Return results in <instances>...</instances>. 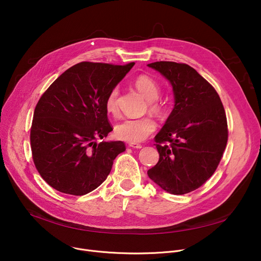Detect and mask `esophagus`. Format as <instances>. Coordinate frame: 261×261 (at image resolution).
<instances>
[{"mask_svg":"<svg viewBox=\"0 0 261 261\" xmlns=\"http://www.w3.org/2000/svg\"><path fill=\"white\" fill-rule=\"evenodd\" d=\"M129 147L134 148V149H141L143 146L141 144H138V143H129Z\"/></svg>","mask_w":261,"mask_h":261,"instance_id":"34e87169","label":"esophagus"}]
</instances>
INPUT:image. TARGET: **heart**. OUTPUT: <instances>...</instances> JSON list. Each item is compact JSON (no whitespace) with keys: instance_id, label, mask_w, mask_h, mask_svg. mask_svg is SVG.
<instances>
[{"instance_id":"1","label":"heart","mask_w":261,"mask_h":261,"mask_svg":"<svg viewBox=\"0 0 261 261\" xmlns=\"http://www.w3.org/2000/svg\"><path fill=\"white\" fill-rule=\"evenodd\" d=\"M134 86L138 89L147 100H149L150 111L161 114L164 111L163 105L158 101L161 95V88L158 82L148 75H140L135 78ZM117 97L118 88H113L107 95L105 100L106 110L111 114L117 112ZM156 128L154 119L150 116L141 118H126L119 121L115 126L114 133L116 138L129 143H140L147 139Z\"/></svg>"}]
</instances>
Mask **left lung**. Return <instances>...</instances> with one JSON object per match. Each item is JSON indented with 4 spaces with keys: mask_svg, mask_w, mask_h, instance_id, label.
<instances>
[{
    "mask_svg": "<svg viewBox=\"0 0 261 261\" xmlns=\"http://www.w3.org/2000/svg\"><path fill=\"white\" fill-rule=\"evenodd\" d=\"M148 66L169 80L174 107L155 135L160 159L147 173L169 194H188L210 179L222 159L228 138L224 108L214 87L188 64Z\"/></svg>",
    "mask_w": 261,
    "mask_h": 261,
    "instance_id": "left-lung-1",
    "label": "left lung"
}]
</instances>
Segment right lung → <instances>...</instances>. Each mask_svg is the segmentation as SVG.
Here are the masks:
<instances>
[{
  "instance_id": "1",
  "label": "right lung",
  "mask_w": 261,
  "mask_h": 261,
  "mask_svg": "<svg viewBox=\"0 0 261 261\" xmlns=\"http://www.w3.org/2000/svg\"><path fill=\"white\" fill-rule=\"evenodd\" d=\"M134 62L84 61L61 74L39 99L31 128L35 166L60 193L84 196L97 188L126 150L123 142H100L113 130L105 100Z\"/></svg>"
}]
</instances>
